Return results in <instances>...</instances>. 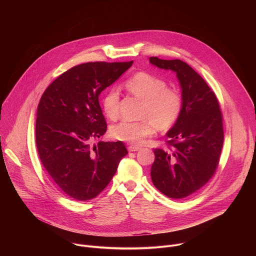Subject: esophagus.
<instances>
[{
  "label": "esophagus",
  "mask_w": 256,
  "mask_h": 256,
  "mask_svg": "<svg viewBox=\"0 0 256 256\" xmlns=\"http://www.w3.org/2000/svg\"><path fill=\"white\" fill-rule=\"evenodd\" d=\"M128 150H129V152H137V150H141V148L136 146H130L128 148Z\"/></svg>",
  "instance_id": "1"
}]
</instances>
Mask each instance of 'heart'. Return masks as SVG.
Returning a JSON list of instances; mask_svg holds the SVG:
<instances>
[{"mask_svg": "<svg viewBox=\"0 0 256 256\" xmlns=\"http://www.w3.org/2000/svg\"><path fill=\"white\" fill-rule=\"evenodd\" d=\"M125 88L132 94L144 100L142 116L146 118L139 121L127 119L120 121L111 129V134L115 139L139 146L148 137L154 135L156 125L164 130L178 119L182 110V96L178 90L168 88V84L162 78L140 72L126 80ZM119 100L120 94L116 88H110L102 100L106 115L112 120L118 117Z\"/></svg>", "mask_w": 256, "mask_h": 256, "instance_id": "1", "label": "heart"}]
</instances>
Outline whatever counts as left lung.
Masks as SVG:
<instances>
[{
	"label": "left lung",
	"instance_id": "8db88e82",
	"mask_svg": "<svg viewBox=\"0 0 256 256\" xmlns=\"http://www.w3.org/2000/svg\"><path fill=\"white\" fill-rule=\"evenodd\" d=\"M158 69L172 71L178 80L182 110L166 133L172 148H154L150 168L154 185L166 196L185 198L209 182L219 164L224 143L219 102L203 80L182 60L150 57Z\"/></svg>",
	"mask_w": 256,
	"mask_h": 256
}]
</instances>
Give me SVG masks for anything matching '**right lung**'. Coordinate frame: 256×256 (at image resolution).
Segmentation results:
<instances>
[{"mask_svg":"<svg viewBox=\"0 0 256 256\" xmlns=\"http://www.w3.org/2000/svg\"><path fill=\"white\" fill-rule=\"evenodd\" d=\"M133 64L90 62L59 76L43 92L36 113L39 158L69 197L86 201L110 182L128 152L121 141L90 142L106 132L98 96Z\"/></svg>","mask_w":256,"mask_h":256,"instance_id":"1","label":"right lung"}]
</instances>
